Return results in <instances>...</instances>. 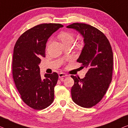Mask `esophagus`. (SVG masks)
Returning <instances> with one entry per match:
<instances>
[{
  "mask_svg": "<svg viewBox=\"0 0 128 128\" xmlns=\"http://www.w3.org/2000/svg\"><path fill=\"white\" fill-rule=\"evenodd\" d=\"M68 75L66 74L65 73H63V72H60V74H58V77L60 79H62V78H64V77H66V76H67Z\"/></svg>",
  "mask_w": 128,
  "mask_h": 128,
  "instance_id": "34e87169",
  "label": "esophagus"
}]
</instances>
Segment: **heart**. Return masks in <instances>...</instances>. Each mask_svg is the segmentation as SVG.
I'll use <instances>...</instances> for the list:
<instances>
[{
    "label": "heart",
    "mask_w": 128,
    "mask_h": 128,
    "mask_svg": "<svg viewBox=\"0 0 128 128\" xmlns=\"http://www.w3.org/2000/svg\"><path fill=\"white\" fill-rule=\"evenodd\" d=\"M58 39L62 42L64 45H67V44H70L72 45V43L74 41V36L73 34H72L70 33H68V32H62L58 36ZM49 42L48 43V44Z\"/></svg>",
    "instance_id": "heart-1"
}]
</instances>
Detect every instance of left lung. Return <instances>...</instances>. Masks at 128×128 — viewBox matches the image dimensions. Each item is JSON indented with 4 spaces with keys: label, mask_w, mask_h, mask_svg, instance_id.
I'll return each mask as SVG.
<instances>
[{
    "label": "left lung",
    "mask_w": 128,
    "mask_h": 128,
    "mask_svg": "<svg viewBox=\"0 0 128 128\" xmlns=\"http://www.w3.org/2000/svg\"><path fill=\"white\" fill-rule=\"evenodd\" d=\"M83 37L84 46L77 62L88 71L83 79L71 75L74 85L72 99L85 108L95 106L105 94L112 80L113 54L109 41L96 28L85 24L74 23L66 26Z\"/></svg>",
    "instance_id": "8db88e82"
}]
</instances>
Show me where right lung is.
I'll return each instance as SVG.
<instances>
[{
    "label": "right lung",
    "instance_id": "1",
    "mask_svg": "<svg viewBox=\"0 0 128 128\" xmlns=\"http://www.w3.org/2000/svg\"><path fill=\"white\" fill-rule=\"evenodd\" d=\"M63 25L44 24L27 30L17 40L12 58V76L16 88L25 104L36 110L48 107L54 100L56 72L40 75L39 64L45 58L46 44L53 33Z\"/></svg>",
    "mask_w": 128,
    "mask_h": 128
}]
</instances>
